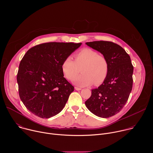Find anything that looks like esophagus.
Segmentation results:
<instances>
[{
	"label": "esophagus",
	"mask_w": 153,
	"mask_h": 153,
	"mask_svg": "<svg viewBox=\"0 0 153 153\" xmlns=\"http://www.w3.org/2000/svg\"><path fill=\"white\" fill-rule=\"evenodd\" d=\"M74 89L77 91H80V90H82L80 88H78V87H74Z\"/></svg>",
	"instance_id": "esophagus-1"
}]
</instances>
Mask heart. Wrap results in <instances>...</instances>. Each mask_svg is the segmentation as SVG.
<instances>
[{"mask_svg":"<svg viewBox=\"0 0 153 153\" xmlns=\"http://www.w3.org/2000/svg\"><path fill=\"white\" fill-rule=\"evenodd\" d=\"M64 76L72 80L81 70L82 73L74 79L73 82L79 86L101 84L106 79L108 72V63L106 59L96 51L86 48L71 57L65 59L61 66Z\"/></svg>","mask_w":153,"mask_h":153,"instance_id":"obj_1","label":"heart"}]
</instances>
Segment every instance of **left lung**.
<instances>
[{"mask_svg":"<svg viewBox=\"0 0 153 153\" xmlns=\"http://www.w3.org/2000/svg\"><path fill=\"white\" fill-rule=\"evenodd\" d=\"M86 45L106 59L108 72L98 88L91 90V96L85 105L98 117H111L120 111L132 90L134 68L131 61L125 50L113 42L94 41L86 42Z\"/></svg>","mask_w":153,"mask_h":153,"instance_id":"obj_1","label":"left lung"}]
</instances>
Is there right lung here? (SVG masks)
Masks as SVG:
<instances>
[{"label":"right lung","instance_id":"1","mask_svg":"<svg viewBox=\"0 0 153 153\" xmlns=\"http://www.w3.org/2000/svg\"><path fill=\"white\" fill-rule=\"evenodd\" d=\"M82 43L49 42L30 49L19 64L17 76L19 96L25 107L41 118L59 114L74 86L65 77L63 61Z\"/></svg>","mask_w":153,"mask_h":153}]
</instances>
